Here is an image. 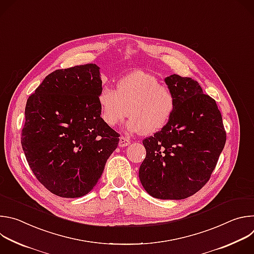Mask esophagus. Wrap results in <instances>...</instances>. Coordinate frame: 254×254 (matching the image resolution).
I'll return each instance as SVG.
<instances>
[{"label": "esophagus", "instance_id": "obj_1", "mask_svg": "<svg viewBox=\"0 0 254 254\" xmlns=\"http://www.w3.org/2000/svg\"><path fill=\"white\" fill-rule=\"evenodd\" d=\"M128 144H130V139L126 137V136H121L120 137V142H119V146L120 147H127L128 146Z\"/></svg>", "mask_w": 254, "mask_h": 254}]
</instances>
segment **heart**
<instances>
[{
	"label": "heart",
	"mask_w": 254,
	"mask_h": 254,
	"mask_svg": "<svg viewBox=\"0 0 254 254\" xmlns=\"http://www.w3.org/2000/svg\"><path fill=\"white\" fill-rule=\"evenodd\" d=\"M98 104L102 122L111 127L127 116L128 132L153 134L170 121L176 105L173 90L143 71H134L121 77L117 89L104 85L98 92Z\"/></svg>",
	"instance_id": "1"
}]
</instances>
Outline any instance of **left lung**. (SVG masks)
Returning <instances> with one entry per match:
<instances>
[{
	"mask_svg": "<svg viewBox=\"0 0 254 254\" xmlns=\"http://www.w3.org/2000/svg\"><path fill=\"white\" fill-rule=\"evenodd\" d=\"M176 96L168 124L142 144L146 158L138 171L151 196L181 200L197 193L209 181L226 141L221 113L200 84L177 74L165 78Z\"/></svg>",
	"mask_w": 254,
	"mask_h": 254,
	"instance_id": "8db88e82",
	"label": "left lung"
}]
</instances>
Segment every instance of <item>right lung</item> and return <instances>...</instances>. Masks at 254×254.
<instances>
[{"label":"right lung","mask_w":254,"mask_h":254,"mask_svg":"<svg viewBox=\"0 0 254 254\" xmlns=\"http://www.w3.org/2000/svg\"><path fill=\"white\" fill-rule=\"evenodd\" d=\"M99 67L57 69L29 96L21 143L29 167L51 193L78 198L97 184L120 134L100 118Z\"/></svg>","instance_id":"right-lung-1"}]
</instances>
